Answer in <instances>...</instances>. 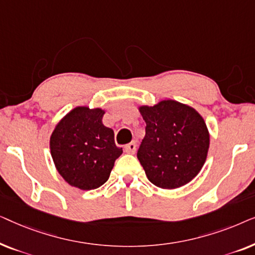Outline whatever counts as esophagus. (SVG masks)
<instances>
[{
    "instance_id": "1",
    "label": "esophagus",
    "mask_w": 255,
    "mask_h": 255,
    "mask_svg": "<svg viewBox=\"0 0 255 255\" xmlns=\"http://www.w3.org/2000/svg\"><path fill=\"white\" fill-rule=\"evenodd\" d=\"M125 152L128 153V154H134L135 153V149H137V144H135V141H131L130 144L125 145Z\"/></svg>"
}]
</instances>
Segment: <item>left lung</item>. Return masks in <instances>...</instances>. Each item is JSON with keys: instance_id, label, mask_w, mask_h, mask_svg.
<instances>
[{"instance_id": "obj_1", "label": "left lung", "mask_w": 255, "mask_h": 255, "mask_svg": "<svg viewBox=\"0 0 255 255\" xmlns=\"http://www.w3.org/2000/svg\"><path fill=\"white\" fill-rule=\"evenodd\" d=\"M139 110L146 133L137 158L146 176L163 189L184 186L207 159L209 132L204 120L193 108L172 100Z\"/></svg>"}]
</instances>
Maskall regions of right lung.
I'll return each instance as SVG.
<instances>
[{
	"mask_svg": "<svg viewBox=\"0 0 255 255\" xmlns=\"http://www.w3.org/2000/svg\"><path fill=\"white\" fill-rule=\"evenodd\" d=\"M102 109L78 107L62 118L51 135L50 147L58 172L82 190L96 189L109 179L123 149L115 144L113 128L104 127Z\"/></svg>",
	"mask_w": 255,
	"mask_h": 255,
	"instance_id": "add662e5",
	"label": "right lung"
}]
</instances>
